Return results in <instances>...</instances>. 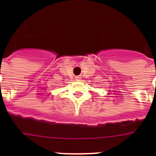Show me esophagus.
<instances>
[{
  "label": "esophagus",
  "mask_w": 156,
  "mask_h": 156,
  "mask_svg": "<svg viewBox=\"0 0 156 156\" xmlns=\"http://www.w3.org/2000/svg\"><path fill=\"white\" fill-rule=\"evenodd\" d=\"M80 79H81V77H80V76H76V77H75V80L80 81Z\"/></svg>",
  "instance_id": "34e87169"
}]
</instances>
